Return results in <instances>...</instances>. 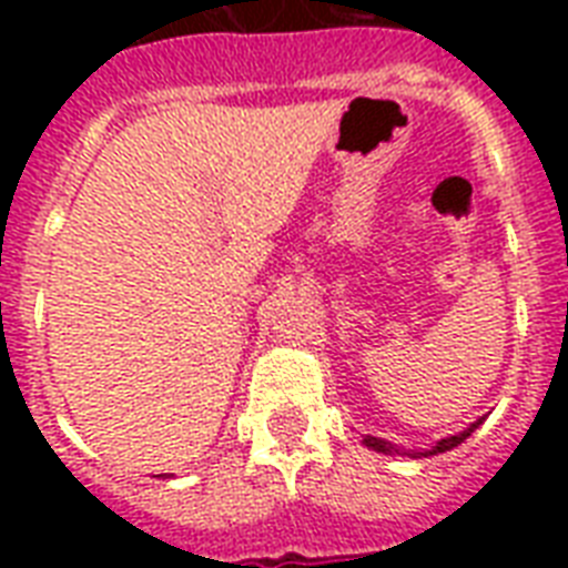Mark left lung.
<instances>
[{
    "mask_svg": "<svg viewBox=\"0 0 568 568\" xmlns=\"http://www.w3.org/2000/svg\"><path fill=\"white\" fill-rule=\"evenodd\" d=\"M480 424H484V418H477L475 424H468L466 430L457 433V436H448V439L436 442V445H433L430 450H415V454H409V457H433V454H445V450L457 448L459 442H466L468 436H471V433H475L477 427H480ZM363 442H365V445H368V448H372V450H379V454H397V448H395V445H392V442L377 439V436H365Z\"/></svg>",
    "mask_w": 568,
    "mask_h": 568,
    "instance_id": "1",
    "label": "left lung"
}]
</instances>
